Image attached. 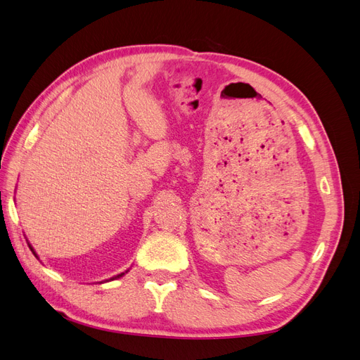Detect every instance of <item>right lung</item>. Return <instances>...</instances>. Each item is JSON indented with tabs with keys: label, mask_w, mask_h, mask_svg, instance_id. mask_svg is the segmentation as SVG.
I'll list each match as a JSON object with an SVG mask.
<instances>
[{
	"label": "right lung",
	"mask_w": 360,
	"mask_h": 360,
	"mask_svg": "<svg viewBox=\"0 0 360 360\" xmlns=\"http://www.w3.org/2000/svg\"><path fill=\"white\" fill-rule=\"evenodd\" d=\"M28 246H30V249H31V252H32V254H34V255H36V257H37V254H36V250H34V249H32V246H31V245H30V243H28ZM124 274H127V270H126V271H124ZM124 274H120V275H115V276H112V278H111V279H110V281H114V279H118V278H122V276H123V275H124Z\"/></svg>",
	"instance_id": "right-lung-1"
}]
</instances>
